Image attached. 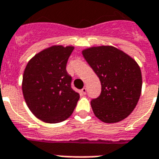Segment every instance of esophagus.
Listing matches in <instances>:
<instances>
[{
	"label": "esophagus",
	"instance_id": "1",
	"mask_svg": "<svg viewBox=\"0 0 159 159\" xmlns=\"http://www.w3.org/2000/svg\"><path fill=\"white\" fill-rule=\"evenodd\" d=\"M81 91H82V93H83L84 95H85V94H86V92H87V88H86V86L84 87L83 89H81Z\"/></svg>",
	"mask_w": 159,
	"mask_h": 159
}]
</instances>
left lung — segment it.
<instances>
[{
  "mask_svg": "<svg viewBox=\"0 0 159 159\" xmlns=\"http://www.w3.org/2000/svg\"><path fill=\"white\" fill-rule=\"evenodd\" d=\"M82 54L101 84V95L90 103L95 116L106 123L124 120L141 95L143 80L138 63L112 46L89 48Z\"/></svg>",
  "mask_w": 159,
  "mask_h": 159,
  "instance_id": "obj_1",
  "label": "left lung"
}]
</instances>
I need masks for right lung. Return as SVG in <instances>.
I'll return each mask as SVG.
<instances>
[{
    "label": "right lung",
    "instance_id": "right-lung-1",
    "mask_svg": "<svg viewBox=\"0 0 159 159\" xmlns=\"http://www.w3.org/2000/svg\"><path fill=\"white\" fill-rule=\"evenodd\" d=\"M73 46L54 45L31 58L22 77V93L29 110L47 123H58L72 115L79 93L71 88L66 64Z\"/></svg>",
    "mask_w": 159,
    "mask_h": 159
}]
</instances>
